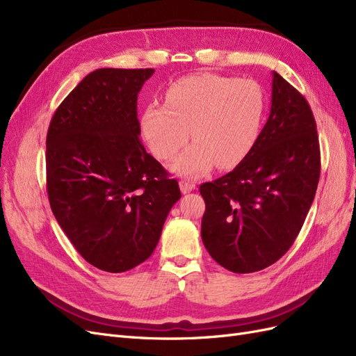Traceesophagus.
Returning <instances> with one entry per match:
<instances>
[{
	"label": "esophagus",
	"mask_w": 356,
	"mask_h": 356,
	"mask_svg": "<svg viewBox=\"0 0 356 356\" xmlns=\"http://www.w3.org/2000/svg\"><path fill=\"white\" fill-rule=\"evenodd\" d=\"M179 188H181V193L187 195V193H190V191L196 188V184H195V182H191V181H187V179H181L179 181Z\"/></svg>",
	"instance_id": "obj_1"
}]
</instances>
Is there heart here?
<instances>
[{"mask_svg":"<svg viewBox=\"0 0 356 356\" xmlns=\"http://www.w3.org/2000/svg\"><path fill=\"white\" fill-rule=\"evenodd\" d=\"M264 95L251 80L218 74H195L170 86L165 106L152 105L141 115L145 143L159 160H169L193 143L170 165L181 177L195 178L217 165L238 166L250 154L261 131Z\"/></svg>","mask_w":356,"mask_h":356,"instance_id":"b5f03b06","label":"heart"}]
</instances>
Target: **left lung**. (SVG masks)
Returning a JSON list of instances; mask_svg holds the SVG:
<instances>
[{"label": "left lung", "mask_w": 356, "mask_h": 356, "mask_svg": "<svg viewBox=\"0 0 356 356\" xmlns=\"http://www.w3.org/2000/svg\"><path fill=\"white\" fill-rule=\"evenodd\" d=\"M272 74L270 115L250 154L227 175L200 186L203 245L234 273L263 270L289 250L319 181L314 114L303 95Z\"/></svg>", "instance_id": "obj_1"}]
</instances>
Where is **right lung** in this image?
Here are the masks:
<instances>
[{"instance_id":"add662e5","label":"right lung","mask_w":356,"mask_h":356,"mask_svg":"<svg viewBox=\"0 0 356 356\" xmlns=\"http://www.w3.org/2000/svg\"><path fill=\"white\" fill-rule=\"evenodd\" d=\"M154 70H96L53 114L46 141L53 215L86 261L110 273L156 250L177 179L139 141L138 93Z\"/></svg>"}]
</instances>
